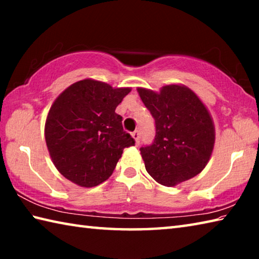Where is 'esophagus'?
I'll return each instance as SVG.
<instances>
[{
  "label": "esophagus",
  "mask_w": 259,
  "mask_h": 259,
  "mask_svg": "<svg viewBox=\"0 0 259 259\" xmlns=\"http://www.w3.org/2000/svg\"><path fill=\"white\" fill-rule=\"evenodd\" d=\"M131 136H133V138L135 139V142H136V144H139V131L138 130H136V131H134L133 134H131Z\"/></svg>",
  "instance_id": "34e87169"
}]
</instances>
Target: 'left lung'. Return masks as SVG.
Wrapping results in <instances>:
<instances>
[{"label":"left lung","mask_w":259,"mask_h":259,"mask_svg":"<svg viewBox=\"0 0 259 259\" xmlns=\"http://www.w3.org/2000/svg\"><path fill=\"white\" fill-rule=\"evenodd\" d=\"M155 120V139L140 147L146 171L161 185L172 187L199 175L210 160L214 125L208 108L184 84H168L159 93L137 88Z\"/></svg>","instance_id":"8db88e82"}]
</instances>
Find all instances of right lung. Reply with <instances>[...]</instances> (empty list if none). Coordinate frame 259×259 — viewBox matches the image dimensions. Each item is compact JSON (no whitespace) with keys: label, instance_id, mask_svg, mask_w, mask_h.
Listing matches in <instances>:
<instances>
[{"label":"right lung","instance_id":"right-lung-1","mask_svg":"<svg viewBox=\"0 0 259 259\" xmlns=\"http://www.w3.org/2000/svg\"><path fill=\"white\" fill-rule=\"evenodd\" d=\"M131 88H113L93 78L65 89L48 113L45 136L57 170L82 187L106 181L125 147L135 140L115 108Z\"/></svg>","mask_w":259,"mask_h":259}]
</instances>
